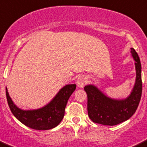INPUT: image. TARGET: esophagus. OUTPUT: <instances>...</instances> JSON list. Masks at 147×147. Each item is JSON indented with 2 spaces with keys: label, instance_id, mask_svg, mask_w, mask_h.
I'll return each mask as SVG.
<instances>
[{
  "label": "esophagus",
  "instance_id": "1",
  "mask_svg": "<svg viewBox=\"0 0 147 147\" xmlns=\"http://www.w3.org/2000/svg\"><path fill=\"white\" fill-rule=\"evenodd\" d=\"M87 82V78L86 76H84V75H83V76H80L78 78V80L76 81V84L78 86V87L83 88L86 85Z\"/></svg>",
  "mask_w": 147,
  "mask_h": 147
}]
</instances>
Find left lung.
<instances>
[{
    "label": "left lung",
    "instance_id": "1",
    "mask_svg": "<svg viewBox=\"0 0 147 147\" xmlns=\"http://www.w3.org/2000/svg\"><path fill=\"white\" fill-rule=\"evenodd\" d=\"M135 60L136 78L131 94L125 99H113L103 94L93 85L84 87L88 96V114L94 123L115 125L128 120L136 111L142 93V65L138 53L131 48Z\"/></svg>",
    "mask_w": 147,
    "mask_h": 147
}]
</instances>
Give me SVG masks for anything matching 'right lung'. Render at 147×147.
<instances>
[{"label":"right lung","mask_w":147,"mask_h":147,"mask_svg":"<svg viewBox=\"0 0 147 147\" xmlns=\"http://www.w3.org/2000/svg\"><path fill=\"white\" fill-rule=\"evenodd\" d=\"M75 88V84L64 86L48 105L33 110H23L17 107L9 96L6 88L5 94L9 108L18 120L30 128L44 131L53 128L62 120L67 101Z\"/></svg>","instance_id":"add662e5"}]
</instances>
